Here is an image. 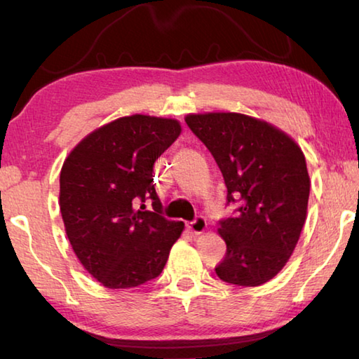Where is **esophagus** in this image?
<instances>
[{"label": "esophagus", "instance_id": "1", "mask_svg": "<svg viewBox=\"0 0 359 359\" xmlns=\"http://www.w3.org/2000/svg\"><path fill=\"white\" fill-rule=\"evenodd\" d=\"M187 228L194 234H201L203 231L208 228V222H205V218L203 215H198V217H194L193 222L187 223Z\"/></svg>", "mask_w": 359, "mask_h": 359}]
</instances>
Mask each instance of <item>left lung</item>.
Segmentation results:
<instances>
[{
    "label": "left lung",
    "instance_id": "1",
    "mask_svg": "<svg viewBox=\"0 0 359 359\" xmlns=\"http://www.w3.org/2000/svg\"><path fill=\"white\" fill-rule=\"evenodd\" d=\"M214 156L233 215L220 220L226 253L215 267L223 282L258 287L287 264L306 222V158L293 139L267 121L234 112L187 115Z\"/></svg>",
    "mask_w": 359,
    "mask_h": 359
}]
</instances>
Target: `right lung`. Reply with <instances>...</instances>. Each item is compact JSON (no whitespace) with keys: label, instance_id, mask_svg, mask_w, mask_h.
I'll list each match as a JSON object with an SVG mask.
<instances>
[{"label":"right lung","instance_id":"1","mask_svg":"<svg viewBox=\"0 0 359 359\" xmlns=\"http://www.w3.org/2000/svg\"><path fill=\"white\" fill-rule=\"evenodd\" d=\"M180 131L172 118L121 117L90 133L63 163L66 234L82 266L106 288H135L160 276L185 228L161 215L154 184L155 161Z\"/></svg>","mask_w":359,"mask_h":359}]
</instances>
